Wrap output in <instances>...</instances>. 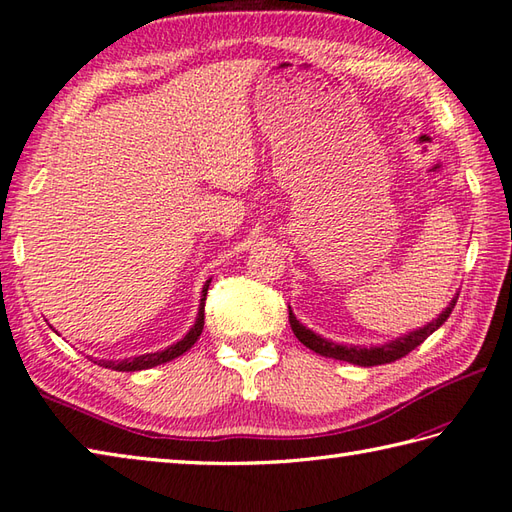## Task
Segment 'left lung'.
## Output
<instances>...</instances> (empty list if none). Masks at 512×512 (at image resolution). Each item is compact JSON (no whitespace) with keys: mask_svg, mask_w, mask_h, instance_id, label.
Returning a JSON list of instances; mask_svg holds the SVG:
<instances>
[{"mask_svg":"<svg viewBox=\"0 0 512 512\" xmlns=\"http://www.w3.org/2000/svg\"><path fill=\"white\" fill-rule=\"evenodd\" d=\"M455 304H457V297L450 302V306L444 310V313L435 319V322H430L428 326L419 330H413V333H408L406 337H399L395 342L384 344V346H370V348L328 342V339L315 335L313 330H308L304 324H299L297 317L293 315V310H288V322L299 342H302L306 348L315 350V353H319L322 357H333V359H339V362H348L357 366H379V364L397 362V359L406 357L410 350H415L419 344H424V339L433 335L435 330L450 317Z\"/></svg>","mask_w":512,"mask_h":512,"instance_id":"1","label":"left lung"}]
</instances>
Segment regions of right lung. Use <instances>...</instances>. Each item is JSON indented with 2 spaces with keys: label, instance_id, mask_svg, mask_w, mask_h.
Here are the masks:
<instances>
[{
  "label": "right lung",
  "instance_id": "right-lung-1",
  "mask_svg": "<svg viewBox=\"0 0 512 512\" xmlns=\"http://www.w3.org/2000/svg\"><path fill=\"white\" fill-rule=\"evenodd\" d=\"M208 284L210 279L204 284V297H202V304H199V313H197V319H195V326L188 330V335L182 339V342L173 344L166 350H159V353H148V355H139V357H130V359H124V362H104V359H99V366L104 368H113V370H126V373H133V370H144V368H153L157 364H166L170 362V359H175L179 355H184L186 350L193 346L199 335H202L204 330V302H206V293H208Z\"/></svg>",
  "mask_w": 512,
  "mask_h": 512
}]
</instances>
